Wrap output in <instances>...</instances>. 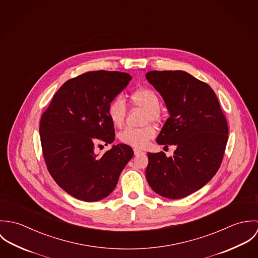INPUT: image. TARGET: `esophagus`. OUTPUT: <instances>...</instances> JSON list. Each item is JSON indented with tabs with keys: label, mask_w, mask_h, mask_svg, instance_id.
<instances>
[{
	"label": "esophagus",
	"mask_w": 258,
	"mask_h": 258,
	"mask_svg": "<svg viewBox=\"0 0 258 258\" xmlns=\"http://www.w3.org/2000/svg\"><path fill=\"white\" fill-rule=\"evenodd\" d=\"M143 153H144V152L141 151V150H139V149H134V154H135V156H138V155L143 154Z\"/></svg>",
	"instance_id": "34e87169"
}]
</instances>
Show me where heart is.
<instances>
[{
  "mask_svg": "<svg viewBox=\"0 0 258 258\" xmlns=\"http://www.w3.org/2000/svg\"><path fill=\"white\" fill-rule=\"evenodd\" d=\"M130 101L133 105L146 110V122H158L161 119L160 99L157 93L150 88H139L131 93ZM126 104L122 98H114L108 105V115L112 123L120 127L126 116ZM156 136L155 127L149 125L143 128H126L119 134V140L131 147H145Z\"/></svg>",
  "mask_w": 258,
  "mask_h": 258,
  "instance_id": "obj_1",
  "label": "heart"
}]
</instances>
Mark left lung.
I'll list each match as a JSON object with an SVG mask.
<instances>
[{"label": "left lung", "mask_w": 258, "mask_h": 258, "mask_svg": "<svg viewBox=\"0 0 258 258\" xmlns=\"http://www.w3.org/2000/svg\"><path fill=\"white\" fill-rule=\"evenodd\" d=\"M148 81L162 95L170 117L157 143L175 145L172 157L148 153L146 179L158 195L176 200L206 184L221 167L228 127L215 91L182 71H153Z\"/></svg>", "instance_id": "8db88e82"}]
</instances>
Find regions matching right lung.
I'll return each mask as SVG.
<instances>
[{"mask_svg": "<svg viewBox=\"0 0 258 258\" xmlns=\"http://www.w3.org/2000/svg\"><path fill=\"white\" fill-rule=\"evenodd\" d=\"M131 75L97 71L64 82L40 118L39 135L46 168L55 183L75 199L97 202L109 196L134 156L132 148L114 145L95 154L99 143L115 139L108 115L111 101Z\"/></svg>", "mask_w": 258, "mask_h": 258, "instance_id": "add662e5", "label": "right lung"}]
</instances>
